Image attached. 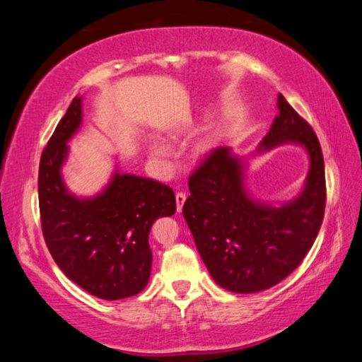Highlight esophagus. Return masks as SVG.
Wrapping results in <instances>:
<instances>
[{
	"label": "esophagus",
	"instance_id": "34e87169",
	"mask_svg": "<svg viewBox=\"0 0 362 362\" xmlns=\"http://www.w3.org/2000/svg\"><path fill=\"white\" fill-rule=\"evenodd\" d=\"M187 201V193H183V192H177L175 193V203H177V211H182V207H183V203H185Z\"/></svg>",
	"mask_w": 362,
	"mask_h": 362
}]
</instances>
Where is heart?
I'll list each match as a JSON object with an SVG mask.
<instances>
[{
    "label": "heart",
    "mask_w": 362,
    "mask_h": 362,
    "mask_svg": "<svg viewBox=\"0 0 362 362\" xmlns=\"http://www.w3.org/2000/svg\"><path fill=\"white\" fill-rule=\"evenodd\" d=\"M183 129H180L179 132H182ZM151 155L153 156H156V158H166L168 156V148L166 146H163V145H151Z\"/></svg>",
    "instance_id": "heart-1"
}]
</instances>
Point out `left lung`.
Here are the masks:
<instances>
[{
  "label": "left lung",
  "instance_id": "left-lung-1",
  "mask_svg": "<svg viewBox=\"0 0 362 362\" xmlns=\"http://www.w3.org/2000/svg\"><path fill=\"white\" fill-rule=\"evenodd\" d=\"M279 115L262 150L284 142L305 145L310 173L302 194L281 207L259 204L243 188V168L230 148L218 146L201 159L188 179L183 217L212 279L226 291L250 293L289 276L320 233L326 209L321 144L308 122L283 95Z\"/></svg>",
  "mask_w": 362,
  "mask_h": 362
}]
</instances>
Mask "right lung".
I'll return each instance as SVG.
<instances>
[{
    "label": "right lung",
    "instance_id": "right-lung-1",
    "mask_svg": "<svg viewBox=\"0 0 362 362\" xmlns=\"http://www.w3.org/2000/svg\"><path fill=\"white\" fill-rule=\"evenodd\" d=\"M81 122V99L71 100L41 153L38 199L41 230L66 278L93 296L119 300L142 292L151 272L148 235L159 217L175 212L173 188L131 174H115L93 199L69 194L60 166L66 140Z\"/></svg>",
    "mask_w": 362,
    "mask_h": 362
}]
</instances>
